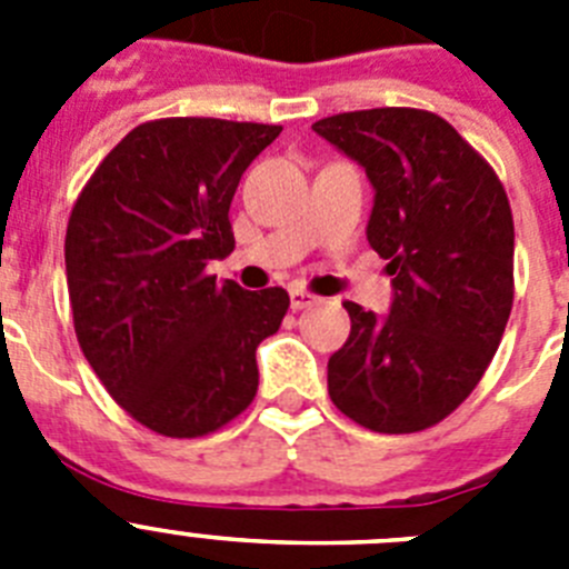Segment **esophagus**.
Masks as SVG:
<instances>
[{
	"label": "esophagus",
	"mask_w": 569,
	"mask_h": 569,
	"mask_svg": "<svg viewBox=\"0 0 569 569\" xmlns=\"http://www.w3.org/2000/svg\"><path fill=\"white\" fill-rule=\"evenodd\" d=\"M319 296L308 293V290H301V288H293L290 290V308L293 310H308L313 308V305H319Z\"/></svg>",
	"instance_id": "obj_1"
}]
</instances>
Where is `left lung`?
I'll return each mask as SVG.
<instances>
[{"instance_id":"1","label":"left lung","mask_w":569,"mask_h":569,"mask_svg":"<svg viewBox=\"0 0 569 569\" xmlns=\"http://www.w3.org/2000/svg\"><path fill=\"white\" fill-rule=\"evenodd\" d=\"M313 130L365 168L376 190L367 241L393 276L387 316L345 301L350 336L328 361L330 399L376 433L439 425L479 385L510 319L505 188L427 110H353Z\"/></svg>"}]
</instances>
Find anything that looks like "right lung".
<instances>
[{
    "label": "right lung",
    "instance_id": "1",
    "mask_svg": "<svg viewBox=\"0 0 569 569\" xmlns=\"http://www.w3.org/2000/svg\"><path fill=\"white\" fill-rule=\"evenodd\" d=\"M279 124L156 119L130 130L79 193L64 270L79 347L153 433H213L253 401L256 347L290 308L281 288L204 273L233 253L230 202Z\"/></svg>",
    "mask_w": 569,
    "mask_h": 569
}]
</instances>
